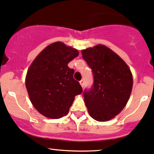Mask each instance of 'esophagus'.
Returning a JSON list of instances; mask_svg holds the SVG:
<instances>
[{"mask_svg": "<svg viewBox=\"0 0 154 154\" xmlns=\"http://www.w3.org/2000/svg\"><path fill=\"white\" fill-rule=\"evenodd\" d=\"M79 83H80L81 86H82V88L84 87V85H85V81H84V79H82V80L79 81Z\"/></svg>", "mask_w": 154, "mask_h": 154, "instance_id": "1", "label": "esophagus"}]
</instances>
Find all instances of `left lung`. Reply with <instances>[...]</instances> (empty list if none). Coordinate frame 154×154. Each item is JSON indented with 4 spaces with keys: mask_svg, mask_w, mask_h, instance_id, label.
<instances>
[{
    "mask_svg": "<svg viewBox=\"0 0 154 154\" xmlns=\"http://www.w3.org/2000/svg\"><path fill=\"white\" fill-rule=\"evenodd\" d=\"M82 54L94 78L92 88L83 93L88 113L96 121H109L121 112L130 98L133 83L131 71L103 45L82 50Z\"/></svg>",
    "mask_w": 154,
    "mask_h": 154,
    "instance_id": "1",
    "label": "left lung"
}]
</instances>
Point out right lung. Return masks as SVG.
<instances>
[{
	"label": "right lung",
	"instance_id": "add662e5",
	"mask_svg": "<svg viewBox=\"0 0 154 154\" xmlns=\"http://www.w3.org/2000/svg\"><path fill=\"white\" fill-rule=\"evenodd\" d=\"M77 49L56 42L43 49L32 63L26 75V88L33 106L42 115L59 119L68 114L82 88L68 66L78 56Z\"/></svg>",
	"mask_w": 154,
	"mask_h": 154
}]
</instances>
